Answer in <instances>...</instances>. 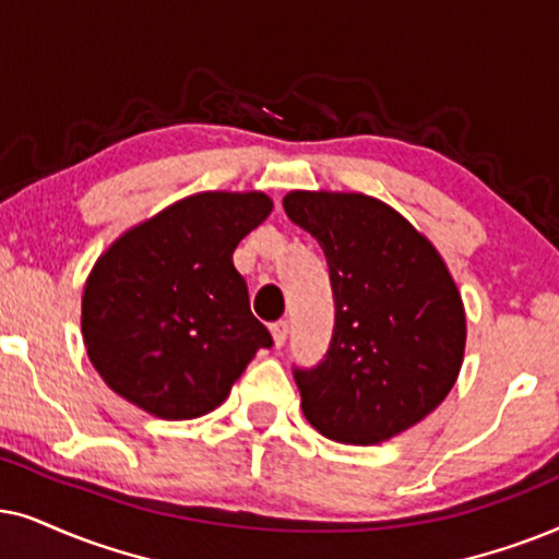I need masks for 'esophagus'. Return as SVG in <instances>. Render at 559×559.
<instances>
[{"mask_svg":"<svg viewBox=\"0 0 559 559\" xmlns=\"http://www.w3.org/2000/svg\"><path fill=\"white\" fill-rule=\"evenodd\" d=\"M271 334H273V345L281 347L288 337V322L286 319H278V322L271 324Z\"/></svg>","mask_w":559,"mask_h":559,"instance_id":"obj_1","label":"esophagus"}]
</instances>
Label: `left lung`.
Returning <instances> with one entry per match:
<instances>
[{"instance_id": "left-lung-1", "label": "left lung", "mask_w": 559, "mask_h": 559, "mask_svg": "<svg viewBox=\"0 0 559 559\" xmlns=\"http://www.w3.org/2000/svg\"><path fill=\"white\" fill-rule=\"evenodd\" d=\"M288 219L322 245L334 294L326 357L296 370L307 421L378 444L435 412L465 355V307L448 263L412 222L353 191H288Z\"/></svg>"}]
</instances>
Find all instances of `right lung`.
Listing matches in <instances>:
<instances>
[{
    "mask_svg": "<svg viewBox=\"0 0 559 559\" xmlns=\"http://www.w3.org/2000/svg\"><path fill=\"white\" fill-rule=\"evenodd\" d=\"M273 210L263 191H202L122 233L81 299L86 355L117 396L158 419H197L273 340L252 317L233 252Z\"/></svg>",
    "mask_w": 559,
    "mask_h": 559,
    "instance_id": "1",
    "label": "right lung"
}]
</instances>
